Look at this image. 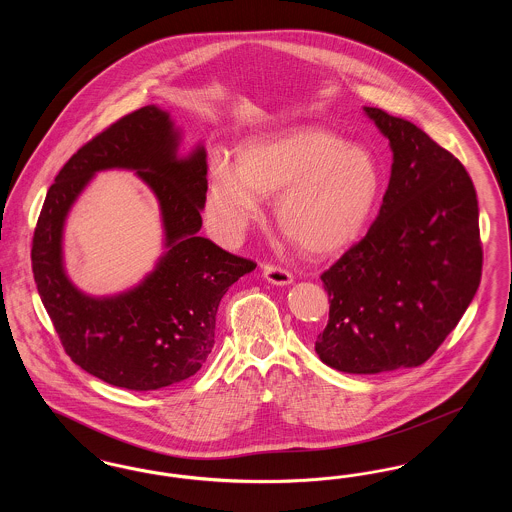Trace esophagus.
Wrapping results in <instances>:
<instances>
[{"label": "esophagus", "instance_id": "obj_1", "mask_svg": "<svg viewBox=\"0 0 512 512\" xmlns=\"http://www.w3.org/2000/svg\"><path fill=\"white\" fill-rule=\"evenodd\" d=\"M263 274H265V278L270 284H276V286H288L293 282L292 272L288 268L280 267V265L265 263Z\"/></svg>", "mask_w": 512, "mask_h": 512}]
</instances>
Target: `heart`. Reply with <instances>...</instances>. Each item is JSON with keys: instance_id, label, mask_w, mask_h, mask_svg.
<instances>
[{"instance_id": "obj_1", "label": "heart", "mask_w": 512, "mask_h": 512, "mask_svg": "<svg viewBox=\"0 0 512 512\" xmlns=\"http://www.w3.org/2000/svg\"><path fill=\"white\" fill-rule=\"evenodd\" d=\"M380 192L374 155L326 128H295L245 142L234 171L220 167L207 194V215L224 236H238L274 199L284 236L305 253L326 255L365 228Z\"/></svg>"}]
</instances>
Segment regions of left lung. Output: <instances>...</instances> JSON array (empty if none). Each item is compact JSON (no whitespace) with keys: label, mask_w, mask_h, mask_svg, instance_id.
Instances as JSON below:
<instances>
[{"label":"left lung","mask_w":512,"mask_h":512,"mask_svg":"<svg viewBox=\"0 0 512 512\" xmlns=\"http://www.w3.org/2000/svg\"><path fill=\"white\" fill-rule=\"evenodd\" d=\"M365 111L390 140V184L365 238L320 276L330 315L315 341L322 363L349 374L426 363L468 309L484 261L463 163L413 122Z\"/></svg>","instance_id":"1"}]
</instances>
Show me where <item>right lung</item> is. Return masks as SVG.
<instances>
[{
  "label": "right lung",
  "mask_w": 512,
  "mask_h": 512,
  "mask_svg": "<svg viewBox=\"0 0 512 512\" xmlns=\"http://www.w3.org/2000/svg\"><path fill=\"white\" fill-rule=\"evenodd\" d=\"M169 113L142 107L80 147L49 186L32 238V272L42 303L73 363L132 391L178 384L201 368L215 345L220 299L257 267L197 236L207 194V153L176 157ZM130 168L158 195L170 251L134 291L113 298L78 293L62 270V222L89 178Z\"/></svg>",
  "instance_id": "1"
}]
</instances>
